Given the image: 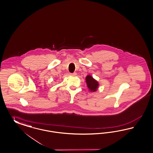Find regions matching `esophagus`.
Returning a JSON list of instances; mask_svg holds the SVG:
<instances>
[{
    "mask_svg": "<svg viewBox=\"0 0 153 153\" xmlns=\"http://www.w3.org/2000/svg\"><path fill=\"white\" fill-rule=\"evenodd\" d=\"M70 74L72 76H76V75H77V74L76 73V72H74V73H73V74Z\"/></svg>",
    "mask_w": 153,
    "mask_h": 153,
    "instance_id": "obj_1",
    "label": "esophagus"
}]
</instances>
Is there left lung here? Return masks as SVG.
Wrapping results in <instances>:
<instances>
[{
	"mask_svg": "<svg viewBox=\"0 0 153 153\" xmlns=\"http://www.w3.org/2000/svg\"><path fill=\"white\" fill-rule=\"evenodd\" d=\"M86 82L88 88L91 91H95L98 89V82L94 79L91 76L88 75L86 77Z\"/></svg>",
	"mask_w": 153,
	"mask_h": 153,
	"instance_id": "obj_1",
	"label": "left lung"
}]
</instances>
